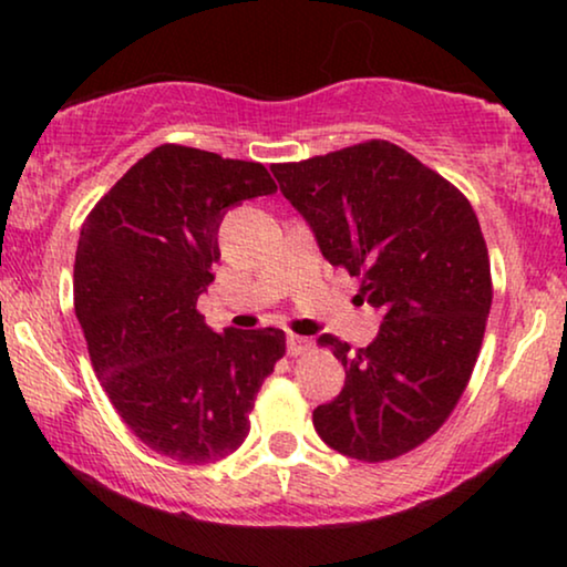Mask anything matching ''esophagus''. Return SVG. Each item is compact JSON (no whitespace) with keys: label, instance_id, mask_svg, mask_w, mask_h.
<instances>
[{"label":"esophagus","instance_id":"1","mask_svg":"<svg viewBox=\"0 0 567 567\" xmlns=\"http://www.w3.org/2000/svg\"><path fill=\"white\" fill-rule=\"evenodd\" d=\"M286 351H289V355H301V353L312 351V340L293 336V332H291V336L286 338Z\"/></svg>","mask_w":567,"mask_h":567}]
</instances>
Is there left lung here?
<instances>
[{
	"label": "left lung",
	"mask_w": 567,
	"mask_h": 567,
	"mask_svg": "<svg viewBox=\"0 0 567 567\" xmlns=\"http://www.w3.org/2000/svg\"><path fill=\"white\" fill-rule=\"evenodd\" d=\"M270 169L324 258L361 278L355 299L382 315L359 351L330 332L317 340L346 386L315 410V431L351 460H398L446 423L483 346L493 278L475 208L384 138Z\"/></svg>",
	"instance_id": "left-lung-1"
}]
</instances>
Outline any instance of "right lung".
Returning a JSON list of instances; mask_svg holds the SVG:
<instances>
[{
	"label": "right lung",
	"instance_id": "add662e5",
	"mask_svg": "<svg viewBox=\"0 0 567 567\" xmlns=\"http://www.w3.org/2000/svg\"><path fill=\"white\" fill-rule=\"evenodd\" d=\"M274 190L260 162L162 144L82 224L74 312L92 369L131 433L181 464L243 446L255 394L286 353L284 330L214 332L196 309L221 216Z\"/></svg>",
	"mask_w": 567,
	"mask_h": 567
}]
</instances>
